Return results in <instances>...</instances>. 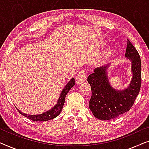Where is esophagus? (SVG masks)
<instances>
[{
	"label": "esophagus",
	"mask_w": 149,
	"mask_h": 149,
	"mask_svg": "<svg viewBox=\"0 0 149 149\" xmlns=\"http://www.w3.org/2000/svg\"><path fill=\"white\" fill-rule=\"evenodd\" d=\"M87 72L86 70H81L80 72L78 73V74L77 75V78H76L77 83H81L82 82H84L87 79Z\"/></svg>",
	"instance_id": "esophagus-1"
}]
</instances>
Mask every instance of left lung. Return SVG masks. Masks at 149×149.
I'll return each instance as SVG.
<instances>
[{
    "label": "left lung",
    "instance_id": "8db88e82",
    "mask_svg": "<svg viewBox=\"0 0 149 149\" xmlns=\"http://www.w3.org/2000/svg\"><path fill=\"white\" fill-rule=\"evenodd\" d=\"M125 56L132 61L133 73L132 81L127 89L117 91L111 86L106 70L108 65L95 68L94 72L87 78L91 88L89 107L97 119L110 120L129 111L140 92L142 82L141 60L136 49L128 39Z\"/></svg>",
    "mask_w": 149,
    "mask_h": 149
}]
</instances>
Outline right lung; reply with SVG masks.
I'll use <instances>...</instances> for the list:
<instances>
[{"mask_svg": "<svg viewBox=\"0 0 149 149\" xmlns=\"http://www.w3.org/2000/svg\"><path fill=\"white\" fill-rule=\"evenodd\" d=\"M75 85V80L74 78H72L71 80L69 81L65 87L63 89V91L61 93L60 98L58 100V103L55 106V107L53 108L52 109L49 110V111L46 112V113H44L42 114H40V115H26L25 113H22L21 111H19L18 110V111L19 112L20 114H22V115L24 116V117L28 118V119L32 120V121H49V120L54 119L56 118L57 116L59 115V114L60 113L61 111H62L63 106H64V102H65V97H66V95L67 93L70 91V89L72 88V87Z\"/></svg>", "mask_w": 149, "mask_h": 149, "instance_id": "right-lung-1", "label": "right lung"}]
</instances>
